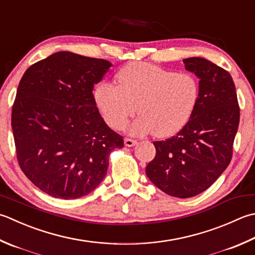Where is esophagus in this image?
Masks as SVG:
<instances>
[{
  "label": "esophagus",
  "instance_id": "obj_1",
  "mask_svg": "<svg viewBox=\"0 0 255 255\" xmlns=\"http://www.w3.org/2000/svg\"><path fill=\"white\" fill-rule=\"evenodd\" d=\"M137 143L136 139H132V138H125V144H126L127 147H132L134 144Z\"/></svg>",
  "mask_w": 255,
  "mask_h": 255
}]
</instances>
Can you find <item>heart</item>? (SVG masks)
Returning a JSON list of instances; mask_svg holds the SVG:
<instances>
[{
	"instance_id": "1",
	"label": "heart",
	"mask_w": 255,
	"mask_h": 255,
	"mask_svg": "<svg viewBox=\"0 0 255 255\" xmlns=\"http://www.w3.org/2000/svg\"><path fill=\"white\" fill-rule=\"evenodd\" d=\"M116 77L118 85L98 84L94 97L105 121L117 130L125 128L138 106L140 117L132 124L131 132L172 136L190 121L200 97V85L194 75L150 63H129Z\"/></svg>"
}]
</instances>
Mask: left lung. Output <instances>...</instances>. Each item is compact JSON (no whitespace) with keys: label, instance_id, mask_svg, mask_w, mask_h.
<instances>
[{"label":"left lung","instance_id":"8db88e82","mask_svg":"<svg viewBox=\"0 0 255 255\" xmlns=\"http://www.w3.org/2000/svg\"><path fill=\"white\" fill-rule=\"evenodd\" d=\"M183 63L200 79L197 108L176 136L153 141L156 156L146 174L169 196L191 198L207 190L230 163L240 107L230 73L201 57Z\"/></svg>","mask_w":255,"mask_h":255}]
</instances>
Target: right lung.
Listing matches in <instances>:
<instances>
[{
    "label": "right lung",
    "mask_w": 255,
    "mask_h": 255,
    "mask_svg": "<svg viewBox=\"0 0 255 255\" xmlns=\"http://www.w3.org/2000/svg\"><path fill=\"white\" fill-rule=\"evenodd\" d=\"M112 66L102 58L58 52L29 66L12 107L19 167L54 198L78 199L107 173L108 157L124 138L104 122L94 85Z\"/></svg>",
    "instance_id": "obj_1"
}]
</instances>
